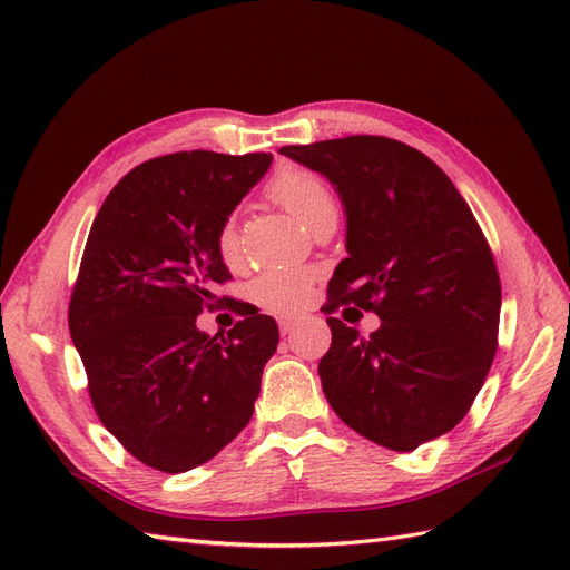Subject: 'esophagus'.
Segmentation results:
<instances>
[{
	"label": "esophagus",
	"instance_id": "34e87169",
	"mask_svg": "<svg viewBox=\"0 0 570 570\" xmlns=\"http://www.w3.org/2000/svg\"><path fill=\"white\" fill-rule=\"evenodd\" d=\"M278 331H282L284 335L294 333L301 323H304V316H278Z\"/></svg>",
	"mask_w": 570,
	"mask_h": 570
}]
</instances>
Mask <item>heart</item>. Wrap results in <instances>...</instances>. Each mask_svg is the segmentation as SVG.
Returning a JSON list of instances; mask_svg holds the SVG:
<instances>
[{
    "label": "heart",
    "instance_id": "heart-1",
    "mask_svg": "<svg viewBox=\"0 0 570 570\" xmlns=\"http://www.w3.org/2000/svg\"><path fill=\"white\" fill-rule=\"evenodd\" d=\"M269 196L292 210L311 229L335 223L337 200L328 180L311 168L286 166L269 180ZM217 252L227 266L242 262V227L237 217H227L217 233ZM311 292V272L272 269L254 278L249 296L264 311H294L306 304Z\"/></svg>",
    "mask_w": 570,
    "mask_h": 570
}]
</instances>
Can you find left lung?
I'll use <instances>...</instances> for the list:
<instances>
[{
  "label": "left lung",
  "instance_id": "obj_1",
  "mask_svg": "<svg viewBox=\"0 0 570 570\" xmlns=\"http://www.w3.org/2000/svg\"><path fill=\"white\" fill-rule=\"evenodd\" d=\"M282 154L345 205L347 257L323 311L353 304L382 321L362 337L328 318L325 399L372 443L416 451L463 421L494 360L502 286L488 239L453 180L409 144L355 135Z\"/></svg>",
  "mask_w": 570,
  "mask_h": 570
}]
</instances>
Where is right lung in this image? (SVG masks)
Wrapping results in <instances>:
<instances>
[{
    "instance_id": "obj_1",
    "label": "right lung",
    "mask_w": 570,
    "mask_h": 570,
    "mask_svg": "<svg viewBox=\"0 0 570 570\" xmlns=\"http://www.w3.org/2000/svg\"><path fill=\"white\" fill-rule=\"evenodd\" d=\"M269 164L272 154L159 156L119 180L90 227L70 337L105 429L168 475L208 463L247 426L276 353L272 316L215 294L233 278L217 233ZM223 303L243 321L227 338L198 332L199 313Z\"/></svg>"
}]
</instances>
